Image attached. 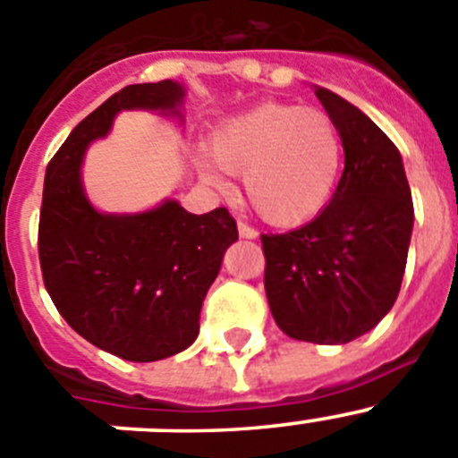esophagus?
<instances>
[{
  "label": "esophagus",
  "mask_w": 458,
  "mask_h": 458,
  "mask_svg": "<svg viewBox=\"0 0 458 458\" xmlns=\"http://www.w3.org/2000/svg\"><path fill=\"white\" fill-rule=\"evenodd\" d=\"M239 234H242V237H246V239H255V237H258V230H255L253 225H249V224H239Z\"/></svg>",
  "instance_id": "34e87169"
}]
</instances>
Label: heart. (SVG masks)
Segmentation results:
<instances>
[{"label": "heart", "instance_id": "heart-1", "mask_svg": "<svg viewBox=\"0 0 458 458\" xmlns=\"http://www.w3.org/2000/svg\"><path fill=\"white\" fill-rule=\"evenodd\" d=\"M199 169L221 185L242 174L243 199L273 225H301L330 203L344 166V140L330 114L262 104L230 119L209 140Z\"/></svg>", "mask_w": 458, "mask_h": 458}]
</instances>
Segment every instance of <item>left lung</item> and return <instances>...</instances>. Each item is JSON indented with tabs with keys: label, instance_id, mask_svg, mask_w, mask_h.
Segmentation results:
<instances>
[{
	"label": "left lung",
	"instance_id": "8db88e82",
	"mask_svg": "<svg viewBox=\"0 0 458 458\" xmlns=\"http://www.w3.org/2000/svg\"><path fill=\"white\" fill-rule=\"evenodd\" d=\"M316 97L344 140L345 166L314 221L262 234L264 289L277 327L311 344H348L388 314L403 284L413 200L400 151L339 94Z\"/></svg>",
	"mask_w": 458,
	"mask_h": 458
}]
</instances>
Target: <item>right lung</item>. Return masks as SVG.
Here are the masks:
<instances>
[{
	"instance_id": "right-lung-1",
	"label": "right lung",
	"mask_w": 458,
	"mask_h": 458,
	"mask_svg": "<svg viewBox=\"0 0 458 458\" xmlns=\"http://www.w3.org/2000/svg\"><path fill=\"white\" fill-rule=\"evenodd\" d=\"M174 81L128 85L89 113L49 160L38 255L55 310L83 339L126 361H157L199 336V314L237 224L225 208L191 215L176 200L132 216L101 215L85 199L81 157L119 110H171Z\"/></svg>"
}]
</instances>
